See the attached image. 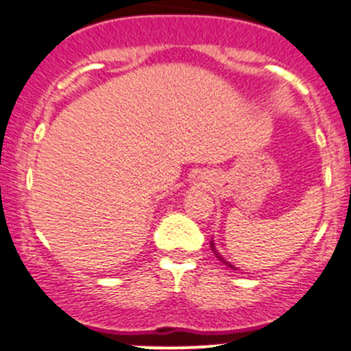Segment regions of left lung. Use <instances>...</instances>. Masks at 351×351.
Segmentation results:
<instances>
[{"instance_id": "1", "label": "left lung", "mask_w": 351, "mask_h": 351, "mask_svg": "<svg viewBox=\"0 0 351 351\" xmlns=\"http://www.w3.org/2000/svg\"><path fill=\"white\" fill-rule=\"evenodd\" d=\"M210 244H212V250H214V253H215V254H217V258H219V260H221V261H222V263H226V265H228V267L234 268V267H232V265H229V263H228V261H226V260H224V258H222V256H219V253H217V251H215V247H214V243H210Z\"/></svg>"}]
</instances>
